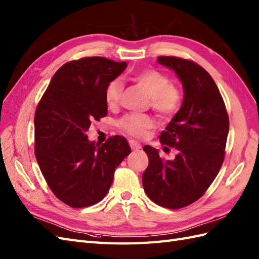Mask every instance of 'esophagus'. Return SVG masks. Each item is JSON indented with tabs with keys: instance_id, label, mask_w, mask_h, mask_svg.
I'll list each match as a JSON object with an SVG mask.
<instances>
[{
	"instance_id": "esophagus-1",
	"label": "esophagus",
	"mask_w": 259,
	"mask_h": 259,
	"mask_svg": "<svg viewBox=\"0 0 259 259\" xmlns=\"http://www.w3.org/2000/svg\"><path fill=\"white\" fill-rule=\"evenodd\" d=\"M129 144H130L131 150H135V151H137V150L141 149L140 143H138V142L135 141V140H129Z\"/></svg>"
}]
</instances>
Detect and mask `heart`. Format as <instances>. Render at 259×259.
Listing matches in <instances>:
<instances>
[{"label": "heart", "instance_id": "heart-1", "mask_svg": "<svg viewBox=\"0 0 259 259\" xmlns=\"http://www.w3.org/2000/svg\"><path fill=\"white\" fill-rule=\"evenodd\" d=\"M135 79L146 89L150 96L152 109L161 116H171L178 110L181 102V93L171 83L170 78L160 71L148 69L135 76ZM122 95V82L118 78L108 83L105 90V100L108 107L115 108L119 105ZM119 128L125 134L143 138L149 130L154 128L153 118L147 115H127L119 120Z\"/></svg>", "mask_w": 259, "mask_h": 259}]
</instances>
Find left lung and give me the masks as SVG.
<instances>
[{
	"label": "left lung",
	"instance_id": "obj_1",
	"mask_svg": "<svg viewBox=\"0 0 259 259\" xmlns=\"http://www.w3.org/2000/svg\"><path fill=\"white\" fill-rule=\"evenodd\" d=\"M158 62L174 70L183 83L182 106L160 136L164 150L171 147L178 153L173 160H163L157 149L144 146L149 165L142 184L150 200L177 209L197 201L218 176L230 120L218 86L200 65L174 56H160Z\"/></svg>",
	"mask_w": 259,
	"mask_h": 259
}]
</instances>
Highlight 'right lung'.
I'll use <instances>...</instances> for the list:
<instances>
[{
    "mask_svg": "<svg viewBox=\"0 0 259 259\" xmlns=\"http://www.w3.org/2000/svg\"><path fill=\"white\" fill-rule=\"evenodd\" d=\"M125 62L83 57L63 65L36 108L35 155L47 185L70 207H86L106 196L116 167L130 154L125 138L101 146L86 136L92 121L106 117L105 90Z\"/></svg>",
    "mask_w": 259,
    "mask_h": 259,
    "instance_id": "add662e5",
    "label": "right lung"
}]
</instances>
